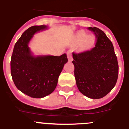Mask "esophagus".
Wrapping results in <instances>:
<instances>
[{"mask_svg":"<svg viewBox=\"0 0 129 129\" xmlns=\"http://www.w3.org/2000/svg\"><path fill=\"white\" fill-rule=\"evenodd\" d=\"M72 51L70 50L67 52V57H68V59L69 62H72L73 61L72 54Z\"/></svg>","mask_w":129,"mask_h":129,"instance_id":"esophagus-1","label":"esophagus"}]
</instances>
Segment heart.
Segmentation results:
<instances>
[{"instance_id":"heart-1","label":"heart","mask_w":129,"mask_h":129,"mask_svg":"<svg viewBox=\"0 0 129 129\" xmlns=\"http://www.w3.org/2000/svg\"><path fill=\"white\" fill-rule=\"evenodd\" d=\"M77 38L79 40H83V45L86 48L90 47L93 45L95 41V38L93 35H87L86 33L84 31H80L77 35Z\"/></svg>"}]
</instances>
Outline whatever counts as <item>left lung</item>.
I'll return each instance as SVG.
<instances>
[{
  "label": "left lung",
  "instance_id": "1",
  "mask_svg": "<svg viewBox=\"0 0 129 129\" xmlns=\"http://www.w3.org/2000/svg\"><path fill=\"white\" fill-rule=\"evenodd\" d=\"M96 35L95 47L84 52L72 53L76 84L79 91L90 99H100L115 86L118 64L111 40L102 30L89 27Z\"/></svg>",
  "mask_w": 129,
  "mask_h": 129
}]
</instances>
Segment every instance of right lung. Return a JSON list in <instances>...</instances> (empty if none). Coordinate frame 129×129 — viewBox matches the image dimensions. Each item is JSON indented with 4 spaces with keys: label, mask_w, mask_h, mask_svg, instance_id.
<instances>
[{
    "label": "right lung",
    "mask_w": 129,
    "mask_h": 129,
    "mask_svg": "<svg viewBox=\"0 0 129 129\" xmlns=\"http://www.w3.org/2000/svg\"><path fill=\"white\" fill-rule=\"evenodd\" d=\"M48 25H35L26 30L16 41L11 59V74L18 90L33 98H43L56 88L58 78L68 62L67 54L61 56L33 54L29 44L36 33Z\"/></svg>",
    "instance_id": "add662e5"
}]
</instances>
